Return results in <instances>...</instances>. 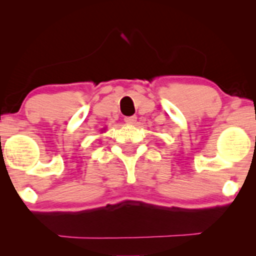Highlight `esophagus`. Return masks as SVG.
I'll return each instance as SVG.
<instances>
[{"label": "esophagus", "instance_id": "esophagus-1", "mask_svg": "<svg viewBox=\"0 0 256 256\" xmlns=\"http://www.w3.org/2000/svg\"><path fill=\"white\" fill-rule=\"evenodd\" d=\"M136 120H138V118H136V115H132V116H127L124 118V122H127L128 124H134Z\"/></svg>", "mask_w": 256, "mask_h": 256}]
</instances>
